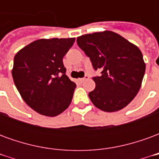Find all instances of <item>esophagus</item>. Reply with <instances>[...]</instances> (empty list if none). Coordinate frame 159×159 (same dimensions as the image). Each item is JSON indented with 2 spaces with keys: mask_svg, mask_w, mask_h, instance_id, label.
Listing matches in <instances>:
<instances>
[{
  "mask_svg": "<svg viewBox=\"0 0 159 159\" xmlns=\"http://www.w3.org/2000/svg\"><path fill=\"white\" fill-rule=\"evenodd\" d=\"M89 76H85L84 77H83V78H80L79 80H80V82H82V83H83V82H84L85 80L89 79Z\"/></svg>",
  "mask_w": 159,
  "mask_h": 159,
  "instance_id": "obj_1",
  "label": "esophagus"
}]
</instances>
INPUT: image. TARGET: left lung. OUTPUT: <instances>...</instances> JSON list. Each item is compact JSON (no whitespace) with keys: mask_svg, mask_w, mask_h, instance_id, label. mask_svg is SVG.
Returning <instances> with one entry per match:
<instances>
[{"mask_svg":"<svg viewBox=\"0 0 159 159\" xmlns=\"http://www.w3.org/2000/svg\"><path fill=\"white\" fill-rule=\"evenodd\" d=\"M77 45L89 57L100 76L93 77L95 89L89 93L92 103L100 110H122L139 92L146 64L139 48L110 30L78 36Z\"/></svg>","mask_w":159,"mask_h":159,"instance_id":"obj_1","label":"left lung"}]
</instances>
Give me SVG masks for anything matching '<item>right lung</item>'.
<instances>
[{
    "label": "right lung",
    "instance_id": "1",
    "mask_svg": "<svg viewBox=\"0 0 159 159\" xmlns=\"http://www.w3.org/2000/svg\"><path fill=\"white\" fill-rule=\"evenodd\" d=\"M75 38L38 39L14 56L12 75L23 100L47 117L58 116L69 107L76 83L66 76L63 57Z\"/></svg>",
    "mask_w": 159,
    "mask_h": 159
}]
</instances>
